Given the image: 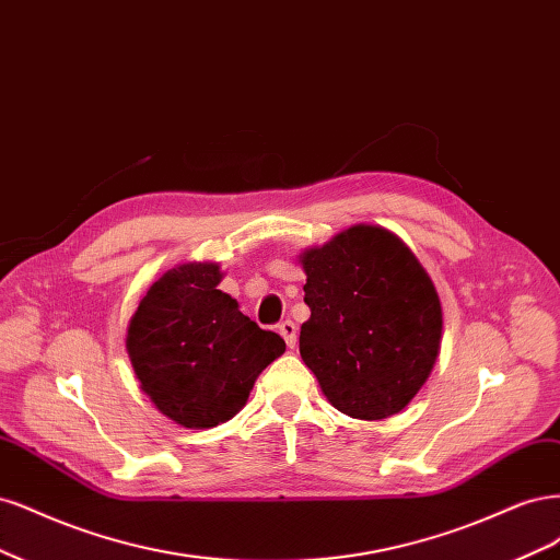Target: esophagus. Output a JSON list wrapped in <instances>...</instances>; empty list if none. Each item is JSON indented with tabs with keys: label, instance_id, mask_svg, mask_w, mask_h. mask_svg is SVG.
I'll list each match as a JSON object with an SVG mask.
<instances>
[{
	"label": "esophagus",
	"instance_id": "1",
	"mask_svg": "<svg viewBox=\"0 0 560 560\" xmlns=\"http://www.w3.org/2000/svg\"><path fill=\"white\" fill-rule=\"evenodd\" d=\"M279 335L285 339L288 349H293V347H295V341H298V328H295V323H293V320H283V323H279Z\"/></svg>",
	"mask_w": 560,
	"mask_h": 560
}]
</instances>
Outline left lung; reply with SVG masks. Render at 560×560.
<instances>
[{
  "label": "left lung",
  "instance_id": "1",
  "mask_svg": "<svg viewBox=\"0 0 560 560\" xmlns=\"http://www.w3.org/2000/svg\"><path fill=\"white\" fill-rule=\"evenodd\" d=\"M298 258L312 310L300 355L323 395L360 421L402 411L442 349V302L419 258L398 234L370 223Z\"/></svg>",
  "mask_w": 560,
  "mask_h": 560
}]
</instances>
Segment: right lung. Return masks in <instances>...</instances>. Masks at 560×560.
<instances>
[{"mask_svg":"<svg viewBox=\"0 0 560 560\" xmlns=\"http://www.w3.org/2000/svg\"><path fill=\"white\" fill-rule=\"evenodd\" d=\"M219 262H182L151 283L125 349L141 390L178 425L205 430L237 413L285 341L219 291Z\"/></svg>","mask_w":560,"mask_h":560,"instance_id":"obj_1","label":"right lung"}]
</instances>
